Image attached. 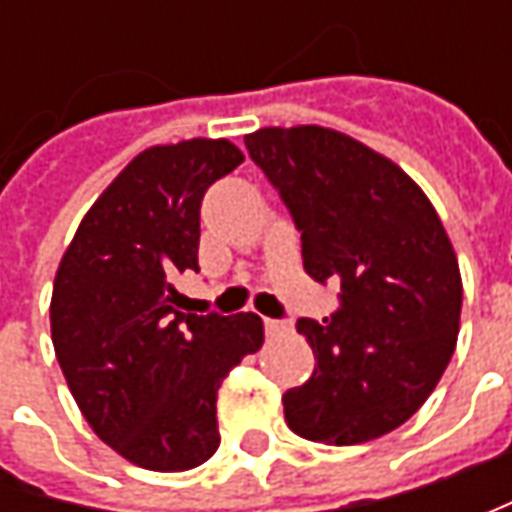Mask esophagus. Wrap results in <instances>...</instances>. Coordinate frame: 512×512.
Masks as SVG:
<instances>
[{"mask_svg":"<svg viewBox=\"0 0 512 512\" xmlns=\"http://www.w3.org/2000/svg\"><path fill=\"white\" fill-rule=\"evenodd\" d=\"M265 330H267V336L273 339V336L290 333V330H293V322H287V319H265Z\"/></svg>","mask_w":512,"mask_h":512,"instance_id":"esophagus-1","label":"esophagus"}]
</instances>
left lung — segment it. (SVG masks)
I'll return each instance as SVG.
<instances>
[{
    "label": "left lung",
    "instance_id": "1",
    "mask_svg": "<svg viewBox=\"0 0 512 512\" xmlns=\"http://www.w3.org/2000/svg\"><path fill=\"white\" fill-rule=\"evenodd\" d=\"M245 148L302 233L307 273L342 287L330 319L296 322L316 370L282 396L287 427L379 439L422 407L456 347L462 276L442 219L402 168L336 130L265 128Z\"/></svg>",
    "mask_w": 512,
    "mask_h": 512
}]
</instances>
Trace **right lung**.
<instances>
[{"label":"right lung","instance_id":"1","mask_svg":"<svg viewBox=\"0 0 512 512\" xmlns=\"http://www.w3.org/2000/svg\"><path fill=\"white\" fill-rule=\"evenodd\" d=\"M242 162L227 139L139 153L56 270L50 336L70 393L102 442L148 470H190L216 453V390L265 342L256 313H182L170 285L199 273L202 199Z\"/></svg>","mask_w":512,"mask_h":512}]
</instances>
